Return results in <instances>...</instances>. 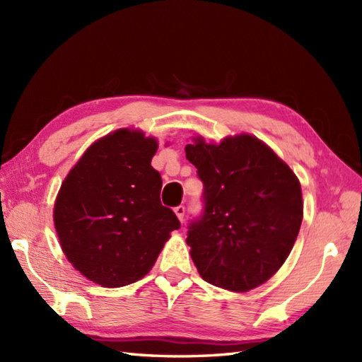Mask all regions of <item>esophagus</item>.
<instances>
[{
  "mask_svg": "<svg viewBox=\"0 0 362 362\" xmlns=\"http://www.w3.org/2000/svg\"><path fill=\"white\" fill-rule=\"evenodd\" d=\"M177 218H179L180 222H183V218H185V205H177L174 209Z\"/></svg>",
  "mask_w": 362,
  "mask_h": 362,
  "instance_id": "obj_1",
  "label": "esophagus"
}]
</instances>
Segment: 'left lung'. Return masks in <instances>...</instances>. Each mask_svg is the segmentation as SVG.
Instances as JSON below:
<instances>
[{
    "instance_id": "8db88e82",
    "label": "left lung",
    "mask_w": 362,
    "mask_h": 362,
    "mask_svg": "<svg viewBox=\"0 0 362 362\" xmlns=\"http://www.w3.org/2000/svg\"><path fill=\"white\" fill-rule=\"evenodd\" d=\"M204 183V210L187 243L205 281L245 292L267 281L292 250L303 218L298 179L252 135L185 148Z\"/></svg>"
}]
</instances>
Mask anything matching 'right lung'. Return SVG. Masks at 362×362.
Here are the masks:
<instances>
[{
  "mask_svg": "<svg viewBox=\"0 0 362 362\" xmlns=\"http://www.w3.org/2000/svg\"><path fill=\"white\" fill-rule=\"evenodd\" d=\"M157 141L121 129L91 144L60 187L54 226L68 261L105 288L151 271L169 233L180 228L160 202L161 177L151 166Z\"/></svg>",
  "mask_w": 362,
  "mask_h": 362,
  "instance_id": "obj_1",
  "label": "right lung"
}]
</instances>
